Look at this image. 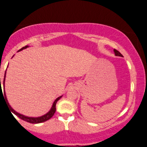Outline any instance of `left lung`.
I'll return each instance as SVG.
<instances>
[{
  "label": "left lung",
  "mask_w": 147,
  "mask_h": 147,
  "mask_svg": "<svg viewBox=\"0 0 147 147\" xmlns=\"http://www.w3.org/2000/svg\"><path fill=\"white\" fill-rule=\"evenodd\" d=\"M114 53H115V56H119V57H123L122 56V55L120 53L119 51H118L116 49H114Z\"/></svg>",
  "instance_id": "8db88e82"
}]
</instances>
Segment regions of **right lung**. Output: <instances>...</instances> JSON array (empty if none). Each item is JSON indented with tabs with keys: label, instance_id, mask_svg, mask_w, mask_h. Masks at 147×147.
<instances>
[{
	"label": "right lung",
	"instance_id": "obj_1",
	"mask_svg": "<svg viewBox=\"0 0 147 147\" xmlns=\"http://www.w3.org/2000/svg\"><path fill=\"white\" fill-rule=\"evenodd\" d=\"M28 47H29V46H28V45H26V46L23 47V48H21V49H19V51H18V52L20 51H22L23 49H26V48H27ZM6 70H7V69H6L5 74H4V81H3V88H4V96H4V98H5V100H6V103H7V105H8V106L9 108V111H11L10 112H12L13 114H15L16 115H17V116H18L19 118H20L21 119L23 120V121L29 122V123H32V124L41 123V122H45V121H48V120H49V119H51V118L54 115L55 111H56V104H57V102L60 99H61L62 96L58 97L57 99L54 101V102H53V105H52V107L51 108V109H50L49 111L46 114L42 115V116L38 117H26V116H25V115H23L22 114L19 113L16 111L14 110L13 108L10 106V105H9V103L8 102V100H7V98H6V92H5V90H4V83H5V78H6ZM1 94H2V95H3V93H2V88L1 87Z\"/></svg>",
	"mask_w": 147,
	"mask_h": 147
}]
</instances>
